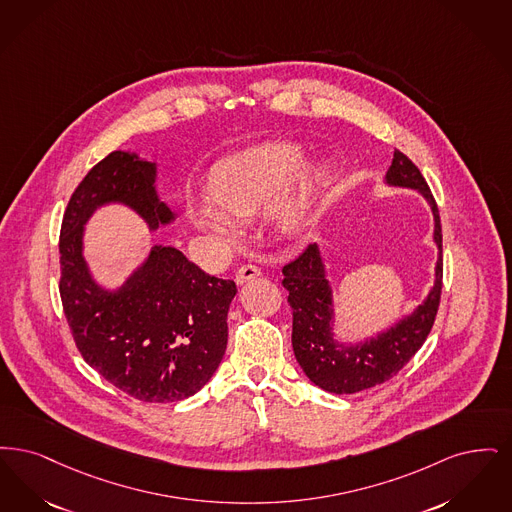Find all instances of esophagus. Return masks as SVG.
<instances>
[{"mask_svg":"<svg viewBox=\"0 0 512 512\" xmlns=\"http://www.w3.org/2000/svg\"><path fill=\"white\" fill-rule=\"evenodd\" d=\"M256 277H260V269L256 266H252V264H246V266L239 267V271H237V275H235V283H237V285H245V283L256 279Z\"/></svg>","mask_w":512,"mask_h":512,"instance_id":"esophagus-1","label":"esophagus"}]
</instances>
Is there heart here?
I'll use <instances>...</instances> for the list:
<instances>
[{
	"instance_id": "1",
	"label": "heart",
	"mask_w": 512,
	"mask_h": 512,
	"mask_svg": "<svg viewBox=\"0 0 512 512\" xmlns=\"http://www.w3.org/2000/svg\"><path fill=\"white\" fill-rule=\"evenodd\" d=\"M306 164V151L289 141H273L220 162L210 181L212 199L193 208V222L210 237L231 243L239 237V220L252 218L287 191ZM327 166H315L304 174L296 189L273 207V223L285 237L306 231L312 216L313 199L327 178Z\"/></svg>"
}]
</instances>
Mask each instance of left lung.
Returning a JSON list of instances; mask_svg holds the SVG:
<instances>
[{
	"instance_id": "8db88e82",
	"label": "left lung",
	"mask_w": 512,
	"mask_h": 512,
	"mask_svg": "<svg viewBox=\"0 0 512 512\" xmlns=\"http://www.w3.org/2000/svg\"><path fill=\"white\" fill-rule=\"evenodd\" d=\"M384 183L390 187L415 189L428 202L434 218V243L438 260L434 285L423 302L392 327L361 342H342L334 333L333 285L317 243L302 256L283 267V287L289 290L292 308V350L306 377L325 392L356 394L394 377L401 367L419 352L430 333L442 294V225L436 200L423 174L407 156L394 151L392 166Z\"/></svg>"
}]
</instances>
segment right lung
Returning <instances> with one entry per match:
<instances>
[{
    "label": "right lung",
    "instance_id": "1",
    "mask_svg": "<svg viewBox=\"0 0 512 512\" xmlns=\"http://www.w3.org/2000/svg\"><path fill=\"white\" fill-rule=\"evenodd\" d=\"M156 162L114 151L68 200L61 225V300L74 342L99 375L135 400H187L212 378L227 346L233 281L204 273L174 246L155 245L116 289L99 285L84 256L95 210L122 204L149 231L179 214L156 189Z\"/></svg>",
    "mask_w": 512,
    "mask_h": 512
}]
</instances>
